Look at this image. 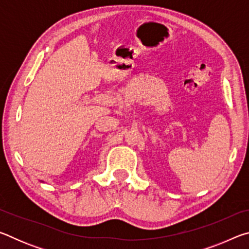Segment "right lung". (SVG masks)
Listing matches in <instances>:
<instances>
[{
  "mask_svg": "<svg viewBox=\"0 0 249 249\" xmlns=\"http://www.w3.org/2000/svg\"><path fill=\"white\" fill-rule=\"evenodd\" d=\"M40 182H43V181H40Z\"/></svg>",
  "mask_w": 249,
  "mask_h": 249,
  "instance_id": "obj_1",
  "label": "right lung"
}]
</instances>
